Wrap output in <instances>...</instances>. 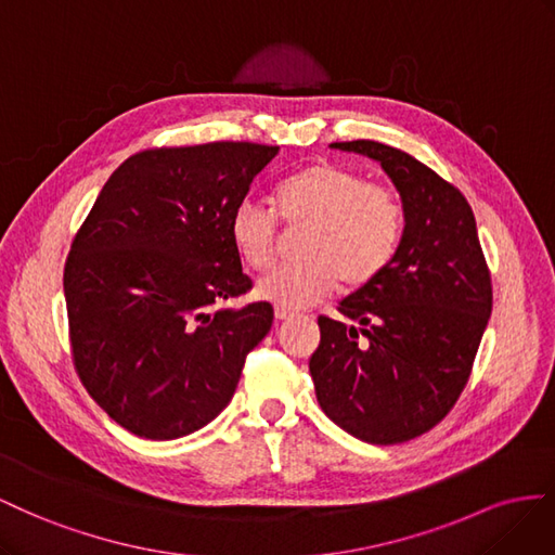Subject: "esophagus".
<instances>
[{"label": "esophagus", "instance_id": "esophagus-1", "mask_svg": "<svg viewBox=\"0 0 555 555\" xmlns=\"http://www.w3.org/2000/svg\"><path fill=\"white\" fill-rule=\"evenodd\" d=\"M274 313H276V319H279V321H291L293 315H295V311H291V309H283V307H276V309H274Z\"/></svg>", "mask_w": 555, "mask_h": 555}]
</instances>
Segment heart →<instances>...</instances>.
I'll return each mask as SVG.
<instances>
[{
  "mask_svg": "<svg viewBox=\"0 0 555 555\" xmlns=\"http://www.w3.org/2000/svg\"><path fill=\"white\" fill-rule=\"evenodd\" d=\"M279 218L291 228L307 225L297 242L302 258L258 283L260 297L283 309L321 302L339 281L348 291L367 288L392 264L404 234V204L395 190L330 160L281 181L274 209L253 199L236 202L230 240L253 272H264L276 260Z\"/></svg>",
  "mask_w": 555,
  "mask_h": 555,
  "instance_id": "heart-1",
  "label": "heart"
}]
</instances>
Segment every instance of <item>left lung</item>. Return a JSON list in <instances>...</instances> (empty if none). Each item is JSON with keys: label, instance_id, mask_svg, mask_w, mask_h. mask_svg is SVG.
Segmentation results:
<instances>
[{"label": "left lung", "instance_id": "left-lung-1", "mask_svg": "<svg viewBox=\"0 0 555 555\" xmlns=\"http://www.w3.org/2000/svg\"><path fill=\"white\" fill-rule=\"evenodd\" d=\"M382 163L404 204L392 264L321 315L309 360L321 409L348 435L400 444L461 398L493 309V286L465 195L414 155L378 141H337Z\"/></svg>", "mask_w": 555, "mask_h": 555}]
</instances>
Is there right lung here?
Listing matches in <instances>:
<instances>
[{"instance_id":"right-lung-1","label":"right lung","mask_w":555,"mask_h":555,"mask_svg":"<svg viewBox=\"0 0 555 555\" xmlns=\"http://www.w3.org/2000/svg\"><path fill=\"white\" fill-rule=\"evenodd\" d=\"M279 146L211 141L130 155L104 183L65 262L72 360L106 414L146 439H177L232 400L274 309H223L253 281L230 214Z\"/></svg>"}]
</instances>
